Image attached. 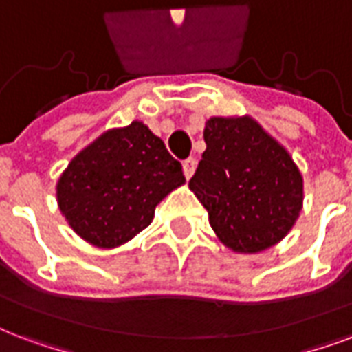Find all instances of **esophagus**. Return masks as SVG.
<instances>
[{
	"label": "esophagus",
	"instance_id": "34e87169",
	"mask_svg": "<svg viewBox=\"0 0 352 352\" xmlns=\"http://www.w3.org/2000/svg\"><path fill=\"white\" fill-rule=\"evenodd\" d=\"M195 166H197V160H195L194 157L186 158V160L182 162V171H184V177H186V179H190V177L194 175Z\"/></svg>",
	"mask_w": 352,
	"mask_h": 352
}]
</instances>
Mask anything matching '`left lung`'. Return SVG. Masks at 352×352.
<instances>
[{
  "label": "left lung",
  "mask_w": 352,
  "mask_h": 352,
  "mask_svg": "<svg viewBox=\"0 0 352 352\" xmlns=\"http://www.w3.org/2000/svg\"><path fill=\"white\" fill-rule=\"evenodd\" d=\"M190 190L221 243L236 253L273 248L302 208V177L289 153L253 118H210Z\"/></svg>",
  "instance_id": "obj_1"
}]
</instances>
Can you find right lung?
I'll use <instances>...</instances> for the list:
<instances>
[{
    "instance_id": "add662e5",
    "label": "right lung",
    "mask_w": 352,
    "mask_h": 352,
    "mask_svg": "<svg viewBox=\"0 0 352 352\" xmlns=\"http://www.w3.org/2000/svg\"><path fill=\"white\" fill-rule=\"evenodd\" d=\"M184 181L164 142L133 122L72 158L57 182L58 208L82 240L112 249L146 229L158 203Z\"/></svg>"
}]
</instances>
